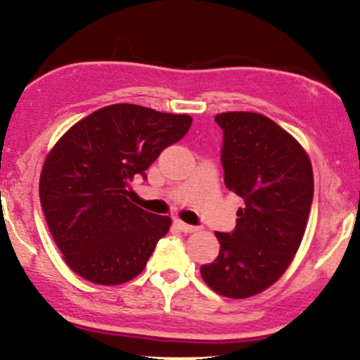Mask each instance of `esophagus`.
Here are the masks:
<instances>
[{
    "label": "esophagus",
    "mask_w": 360,
    "mask_h": 360,
    "mask_svg": "<svg viewBox=\"0 0 360 360\" xmlns=\"http://www.w3.org/2000/svg\"><path fill=\"white\" fill-rule=\"evenodd\" d=\"M175 226H176V229L185 232V234H192V232L198 231V227L190 226V224H185L184 221H180V219H179V221H175Z\"/></svg>",
    "instance_id": "34e87169"
}]
</instances>
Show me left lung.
Listing matches in <instances>:
<instances>
[{
    "instance_id": "obj_1",
    "label": "left lung",
    "mask_w": 360,
    "mask_h": 360,
    "mask_svg": "<svg viewBox=\"0 0 360 360\" xmlns=\"http://www.w3.org/2000/svg\"><path fill=\"white\" fill-rule=\"evenodd\" d=\"M224 131V181L244 198L231 234L215 232L221 251L200 274L221 297H255L285 274L297 255L314 200L305 148L259 112L215 116Z\"/></svg>"
}]
</instances>
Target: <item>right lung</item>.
I'll list each match as a JSON object with an SVG mask.
<instances>
[{
	"label": "right lung",
	"instance_id": "right-lung-1",
	"mask_svg": "<svg viewBox=\"0 0 360 360\" xmlns=\"http://www.w3.org/2000/svg\"><path fill=\"white\" fill-rule=\"evenodd\" d=\"M190 126L188 114L111 104L75 122L55 143L38 193L50 234L72 271L111 286L145 269L172 219L129 202V184L136 175L145 176Z\"/></svg>",
	"mask_w": 360,
	"mask_h": 360
}]
</instances>
